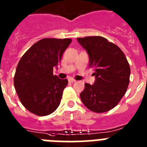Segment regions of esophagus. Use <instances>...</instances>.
Masks as SVG:
<instances>
[{"label":"esophagus","mask_w":147,"mask_h":147,"mask_svg":"<svg viewBox=\"0 0 147 147\" xmlns=\"http://www.w3.org/2000/svg\"><path fill=\"white\" fill-rule=\"evenodd\" d=\"M68 81H69V82H70V83H74L76 81V80H75V79L72 78H69L68 79Z\"/></svg>","instance_id":"esophagus-1"}]
</instances>
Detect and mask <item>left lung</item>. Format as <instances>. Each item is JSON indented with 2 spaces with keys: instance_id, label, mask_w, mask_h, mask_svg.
<instances>
[{
  "instance_id": "8db88e82",
  "label": "left lung",
  "mask_w": 147,
  "mask_h": 147,
  "mask_svg": "<svg viewBox=\"0 0 147 147\" xmlns=\"http://www.w3.org/2000/svg\"><path fill=\"white\" fill-rule=\"evenodd\" d=\"M87 51L89 67L94 68L95 81L85 84L80 94L83 104L89 110L102 113L113 109L127 92L130 67L124 53L117 45L101 36L77 38Z\"/></svg>"
}]
</instances>
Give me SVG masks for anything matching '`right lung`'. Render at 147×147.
I'll use <instances>...</instances> for the list:
<instances>
[{"label":"right lung","mask_w":147,"mask_h":147,"mask_svg":"<svg viewBox=\"0 0 147 147\" xmlns=\"http://www.w3.org/2000/svg\"><path fill=\"white\" fill-rule=\"evenodd\" d=\"M72 39L43 38L22 56L16 68L14 86L21 104L38 116L50 115L61 103L66 79L53 75Z\"/></svg>","instance_id":"obj_1"}]
</instances>
